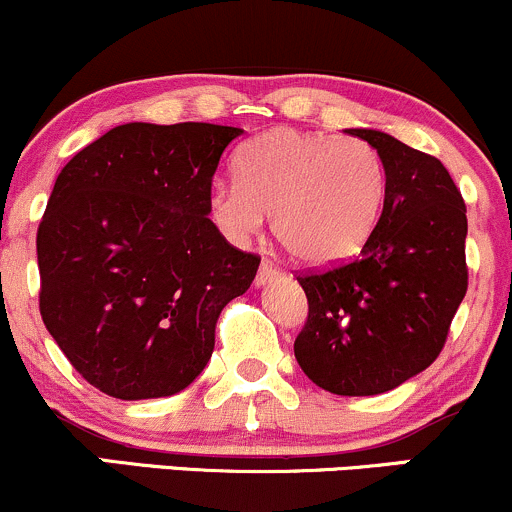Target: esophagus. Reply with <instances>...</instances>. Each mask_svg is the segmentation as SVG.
I'll return each mask as SVG.
<instances>
[{"label":"esophagus","mask_w":512,"mask_h":512,"mask_svg":"<svg viewBox=\"0 0 512 512\" xmlns=\"http://www.w3.org/2000/svg\"><path fill=\"white\" fill-rule=\"evenodd\" d=\"M280 275V268L275 266L273 261H263L261 263V268H258V273H256V285H266V283H271L273 278H278Z\"/></svg>","instance_id":"34e87169"}]
</instances>
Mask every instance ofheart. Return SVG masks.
Here are the masks:
<instances>
[{"instance_id": "1", "label": "heart", "mask_w": 512, "mask_h": 512, "mask_svg": "<svg viewBox=\"0 0 512 512\" xmlns=\"http://www.w3.org/2000/svg\"><path fill=\"white\" fill-rule=\"evenodd\" d=\"M237 181H215L208 212L220 232L244 241L273 212V232L295 261L329 266L372 237L389 191L387 164L370 142L275 128L234 154Z\"/></svg>"}]
</instances>
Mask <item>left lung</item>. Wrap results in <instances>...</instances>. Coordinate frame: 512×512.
I'll list each match as a JSON object with an SVG mask.
<instances>
[{
	"label": "left lung",
	"mask_w": 512,
	"mask_h": 512,
	"mask_svg": "<svg viewBox=\"0 0 512 512\" xmlns=\"http://www.w3.org/2000/svg\"><path fill=\"white\" fill-rule=\"evenodd\" d=\"M387 164L389 191L355 261L297 275L309 302L295 358L317 387L372 396L440 355L467 295V205L440 159L380 130H346Z\"/></svg>",
	"instance_id": "left-lung-1"
}]
</instances>
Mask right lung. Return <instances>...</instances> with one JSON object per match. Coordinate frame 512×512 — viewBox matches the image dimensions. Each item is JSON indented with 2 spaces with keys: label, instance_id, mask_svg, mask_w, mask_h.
<instances>
[{
  "label": "right lung",
  "instance_id": "1",
  "mask_svg": "<svg viewBox=\"0 0 512 512\" xmlns=\"http://www.w3.org/2000/svg\"><path fill=\"white\" fill-rule=\"evenodd\" d=\"M239 128L128 123L77 152L38 227L40 317L108 396L159 399L208 365L220 312L261 256L234 249L208 193Z\"/></svg>",
  "mask_w": 512,
  "mask_h": 512
}]
</instances>
